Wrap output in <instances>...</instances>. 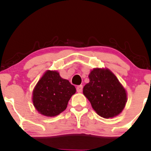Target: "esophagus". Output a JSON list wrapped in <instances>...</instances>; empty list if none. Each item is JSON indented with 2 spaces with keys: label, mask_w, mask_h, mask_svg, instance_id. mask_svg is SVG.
Instances as JSON below:
<instances>
[{
  "label": "esophagus",
  "mask_w": 151,
  "mask_h": 151,
  "mask_svg": "<svg viewBox=\"0 0 151 151\" xmlns=\"http://www.w3.org/2000/svg\"><path fill=\"white\" fill-rule=\"evenodd\" d=\"M77 91L78 93H80L83 91V85H78V86L77 87Z\"/></svg>",
  "instance_id": "obj_1"
}]
</instances>
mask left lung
Listing matches in <instances>:
<instances>
[{"label":"left lung","mask_w":151,"mask_h":151,"mask_svg":"<svg viewBox=\"0 0 151 151\" xmlns=\"http://www.w3.org/2000/svg\"><path fill=\"white\" fill-rule=\"evenodd\" d=\"M83 93L93 109L101 117L113 118L119 115L126 102V93L117 77L109 69L94 68Z\"/></svg>","instance_id":"8db88e82"}]
</instances>
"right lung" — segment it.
<instances>
[{"label": "right lung", "instance_id": "obj_1", "mask_svg": "<svg viewBox=\"0 0 151 151\" xmlns=\"http://www.w3.org/2000/svg\"><path fill=\"white\" fill-rule=\"evenodd\" d=\"M76 88L55 71H47L38 82L33 92V103L42 115L54 117L67 107Z\"/></svg>", "mask_w": 151, "mask_h": 151}]
</instances>
